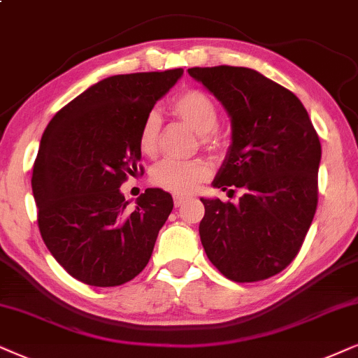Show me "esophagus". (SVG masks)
<instances>
[{"mask_svg":"<svg viewBox=\"0 0 358 358\" xmlns=\"http://www.w3.org/2000/svg\"><path fill=\"white\" fill-rule=\"evenodd\" d=\"M183 203H185V198H183V196H175V198H173V205H175V208L183 206Z\"/></svg>","mask_w":358,"mask_h":358,"instance_id":"obj_1","label":"esophagus"}]
</instances>
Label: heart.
I'll return each mask as SVG.
<instances>
[{
  "label": "heart",
  "instance_id": "b5f03b06",
  "mask_svg": "<svg viewBox=\"0 0 358 358\" xmlns=\"http://www.w3.org/2000/svg\"><path fill=\"white\" fill-rule=\"evenodd\" d=\"M170 108L178 119H182L200 135L203 147H206L208 150H218L221 142L216 129L220 124V108L215 99L200 89H188L173 99ZM158 132H160V119L155 112H150L143 119L138 132V150L145 157L155 155ZM210 173V166L201 160L169 158L153 166L150 183L176 196H185L206 182Z\"/></svg>",
  "mask_w": 358,
  "mask_h": 358
}]
</instances>
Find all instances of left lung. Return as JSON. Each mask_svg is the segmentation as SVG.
Wrapping results in <instances>:
<instances>
[{
	"instance_id": "obj_1",
	"label": "left lung",
	"mask_w": 358,
	"mask_h": 358,
	"mask_svg": "<svg viewBox=\"0 0 358 358\" xmlns=\"http://www.w3.org/2000/svg\"><path fill=\"white\" fill-rule=\"evenodd\" d=\"M188 74L223 103L233 142L213 187L231 201L201 200L200 238L208 259L234 282H257L286 269L317 210L320 142L291 90L248 67H192Z\"/></svg>"
}]
</instances>
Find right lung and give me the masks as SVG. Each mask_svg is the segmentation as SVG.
<instances>
[{
	"label": "right lung",
	"instance_id": "right-lung-1",
	"mask_svg": "<svg viewBox=\"0 0 358 358\" xmlns=\"http://www.w3.org/2000/svg\"><path fill=\"white\" fill-rule=\"evenodd\" d=\"M183 69L112 76L64 106L44 130L33 169L43 241L80 282L115 287L150 261L171 194L148 188L129 208L122 183L140 169L138 132Z\"/></svg>",
	"mask_w": 358,
	"mask_h": 358
}]
</instances>
